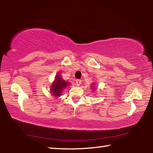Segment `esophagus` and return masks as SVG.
<instances>
[{
    "instance_id": "34e87169",
    "label": "esophagus",
    "mask_w": 153,
    "mask_h": 153,
    "mask_svg": "<svg viewBox=\"0 0 153 153\" xmlns=\"http://www.w3.org/2000/svg\"><path fill=\"white\" fill-rule=\"evenodd\" d=\"M81 83H82V80H80V79H77V80L76 81V85H77V86H79V85H81Z\"/></svg>"
}]
</instances>
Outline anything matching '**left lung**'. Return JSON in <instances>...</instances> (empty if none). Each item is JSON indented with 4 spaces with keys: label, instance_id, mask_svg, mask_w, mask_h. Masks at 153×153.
I'll return each mask as SVG.
<instances>
[{
    "label": "left lung",
    "instance_id": "1",
    "mask_svg": "<svg viewBox=\"0 0 153 153\" xmlns=\"http://www.w3.org/2000/svg\"><path fill=\"white\" fill-rule=\"evenodd\" d=\"M92 88H93V89L94 88H95V86H94V85L92 86ZM93 90H94V89H93Z\"/></svg>",
    "mask_w": 153,
    "mask_h": 153
}]
</instances>
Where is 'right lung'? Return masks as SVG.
Wrapping results in <instances>:
<instances>
[{"label":"right lung","instance_id":"right-lung-1","mask_svg":"<svg viewBox=\"0 0 153 153\" xmlns=\"http://www.w3.org/2000/svg\"><path fill=\"white\" fill-rule=\"evenodd\" d=\"M70 85L69 82L64 81L60 74H57L54 77V82L51 86V93L55 97H60L63 90Z\"/></svg>","mask_w":153,"mask_h":153}]
</instances>
